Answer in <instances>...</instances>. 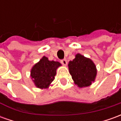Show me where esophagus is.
<instances>
[{
  "label": "esophagus",
  "mask_w": 121,
  "mask_h": 121,
  "mask_svg": "<svg viewBox=\"0 0 121 121\" xmlns=\"http://www.w3.org/2000/svg\"><path fill=\"white\" fill-rule=\"evenodd\" d=\"M60 61H61V63H62L63 65H66L67 64V60H66V59H63V60H61Z\"/></svg>",
  "instance_id": "1"
}]
</instances>
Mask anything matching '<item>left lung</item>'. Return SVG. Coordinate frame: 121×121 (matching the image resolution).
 Segmentation results:
<instances>
[{"instance_id":"obj_1","label":"left lung","mask_w":121,"mask_h":121,"mask_svg":"<svg viewBox=\"0 0 121 121\" xmlns=\"http://www.w3.org/2000/svg\"><path fill=\"white\" fill-rule=\"evenodd\" d=\"M69 73L74 84L79 87L89 86L96 76V66L89 58L77 54L68 64Z\"/></svg>"}]
</instances>
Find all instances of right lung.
Returning a JSON list of instances; mask_svg holds the SVG:
<instances>
[{
    "instance_id": "add662e5",
    "label": "right lung",
    "mask_w": 121,
    "mask_h": 121,
    "mask_svg": "<svg viewBox=\"0 0 121 121\" xmlns=\"http://www.w3.org/2000/svg\"><path fill=\"white\" fill-rule=\"evenodd\" d=\"M58 61H49L43 56L31 69L30 76L35 86L40 89H47L54 80L56 69L61 66Z\"/></svg>"
}]
</instances>
